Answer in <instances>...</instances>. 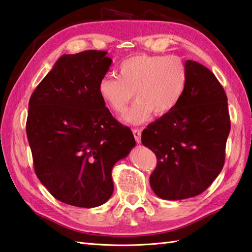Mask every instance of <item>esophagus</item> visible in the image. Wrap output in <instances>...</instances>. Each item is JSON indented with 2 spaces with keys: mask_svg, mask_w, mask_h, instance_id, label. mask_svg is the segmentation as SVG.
Masks as SVG:
<instances>
[{
  "mask_svg": "<svg viewBox=\"0 0 252 252\" xmlns=\"http://www.w3.org/2000/svg\"><path fill=\"white\" fill-rule=\"evenodd\" d=\"M132 134H134L135 140L137 144H140L141 142V130L138 129V128H135V129H132Z\"/></svg>",
  "mask_w": 252,
  "mask_h": 252,
  "instance_id": "obj_1",
  "label": "esophagus"
}]
</instances>
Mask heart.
<instances>
[{
  "instance_id": "heart-1",
  "label": "heart",
  "mask_w": 252,
  "mask_h": 252,
  "mask_svg": "<svg viewBox=\"0 0 252 252\" xmlns=\"http://www.w3.org/2000/svg\"><path fill=\"white\" fill-rule=\"evenodd\" d=\"M189 81L188 68L175 56L138 55L124 60L120 77L105 74L97 84L102 101L115 113H123L135 96L123 121L140 125L155 113L157 116L172 112L184 95Z\"/></svg>"
}]
</instances>
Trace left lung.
Listing matches in <instances>:
<instances>
[{
	"instance_id": "left-lung-1",
	"label": "left lung",
	"mask_w": 252,
	"mask_h": 252,
	"mask_svg": "<svg viewBox=\"0 0 252 252\" xmlns=\"http://www.w3.org/2000/svg\"><path fill=\"white\" fill-rule=\"evenodd\" d=\"M185 65L189 81L181 101L141 134L157 157L150 187L168 201L196 196L210 187L224 167L230 131L224 88L203 64L187 60Z\"/></svg>"
}]
</instances>
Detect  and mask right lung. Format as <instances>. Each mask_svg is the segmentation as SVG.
I'll use <instances>...</instances> for the list:
<instances>
[{
  "label": "right lung",
  "mask_w": 252,
  "mask_h": 252,
  "mask_svg": "<svg viewBox=\"0 0 252 252\" xmlns=\"http://www.w3.org/2000/svg\"><path fill=\"white\" fill-rule=\"evenodd\" d=\"M106 51L63 55L32 92L26 134L37 178L60 202L96 207L114 191L112 169L136 141L105 107L97 84Z\"/></svg>",
  "instance_id": "1"
}]
</instances>
